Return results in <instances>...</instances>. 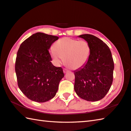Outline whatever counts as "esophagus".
I'll return each mask as SVG.
<instances>
[{"mask_svg": "<svg viewBox=\"0 0 131 131\" xmlns=\"http://www.w3.org/2000/svg\"><path fill=\"white\" fill-rule=\"evenodd\" d=\"M69 72V70L66 69H63V72L65 73H68Z\"/></svg>", "mask_w": 131, "mask_h": 131, "instance_id": "34e87169", "label": "esophagus"}]
</instances>
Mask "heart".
<instances>
[{"label":"heart","instance_id":"1","mask_svg":"<svg viewBox=\"0 0 131 131\" xmlns=\"http://www.w3.org/2000/svg\"><path fill=\"white\" fill-rule=\"evenodd\" d=\"M50 54L55 63L64 61L69 68L76 70L84 67L89 59L91 48L85 40H78L69 37L59 39L51 48Z\"/></svg>","mask_w":131,"mask_h":131}]
</instances>
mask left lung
<instances>
[{"label":"left lung","mask_w":131,"mask_h":131,"mask_svg":"<svg viewBox=\"0 0 131 131\" xmlns=\"http://www.w3.org/2000/svg\"><path fill=\"white\" fill-rule=\"evenodd\" d=\"M89 43L91 54L84 67L74 71V89L81 98L95 102L103 98L113 83L114 62L107 44L92 35L79 36Z\"/></svg>","instance_id":"8db88e82"}]
</instances>
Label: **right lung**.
Wrapping results in <instances>:
<instances>
[{
	"label": "right lung",
	"instance_id": "right-lung-1",
	"mask_svg": "<svg viewBox=\"0 0 131 131\" xmlns=\"http://www.w3.org/2000/svg\"><path fill=\"white\" fill-rule=\"evenodd\" d=\"M59 37L37 32L21 44L15 70L18 85L30 100L45 102L53 98L64 77L62 68L55 67L48 51Z\"/></svg>",
	"mask_w": 131,
	"mask_h": 131
}]
</instances>
